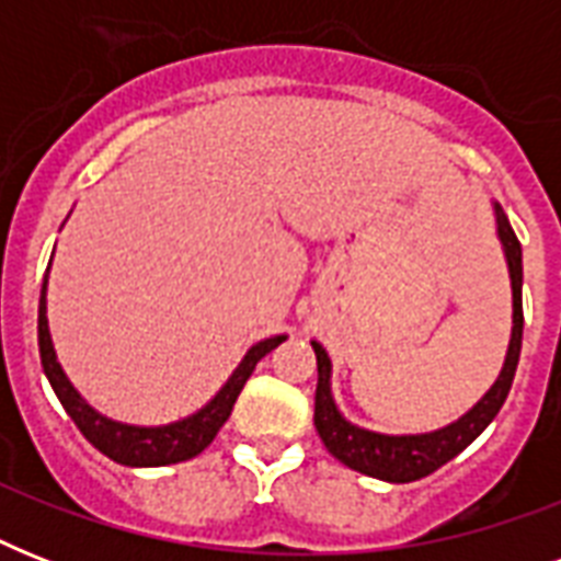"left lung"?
Returning <instances> with one entry per match:
<instances>
[{
    "label": "left lung",
    "mask_w": 561,
    "mask_h": 561,
    "mask_svg": "<svg viewBox=\"0 0 561 561\" xmlns=\"http://www.w3.org/2000/svg\"><path fill=\"white\" fill-rule=\"evenodd\" d=\"M497 218V236L504 244L506 264H510V279H513V337H510V350H506L504 369L492 383V390L474 404V408L451 422L448 427H439L434 434H413V436H387L375 434L367 427H358L341 416V410L334 408L332 399V360L325 350L317 341H311L317 355V392H314V425L317 434L323 439L332 457L350 466V469L369 474V478L387 480V483H413L436 469H443L445 462L454 460L457 454L466 451L474 439H478L497 410L504 408L510 387H513L515 367H518V355H522V334H524V308H522V244L515 238L504 209L495 203Z\"/></svg>",
    "instance_id": "8db88e82"
}]
</instances>
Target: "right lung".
<instances>
[{
	"label": "right lung",
	"instance_id": "right-lung-1",
	"mask_svg": "<svg viewBox=\"0 0 561 561\" xmlns=\"http://www.w3.org/2000/svg\"><path fill=\"white\" fill-rule=\"evenodd\" d=\"M48 273V271H46ZM37 341H39V360L46 369V378L51 381V390L57 392V399L64 404V410L72 416L87 439H90L101 454H107L110 460L122 462V466H171V462L192 460L206 448V445L218 436L224 422L232 413L238 392L244 390L247 378L253 375L255 364L276 350L285 334L267 337V341L255 343L253 350L247 352L244 360L238 364V369L229 375V381L220 387L215 399L201 408L194 416L174 422V425L162 427H136V425H122L113 419L101 416L99 410H92L87 401L81 399V392L75 390L69 378L64 375L60 364H57L55 346H51V334H48V320H46V282L39 290V317H37Z\"/></svg>",
	"mask_w": 561,
	"mask_h": 561
}]
</instances>
